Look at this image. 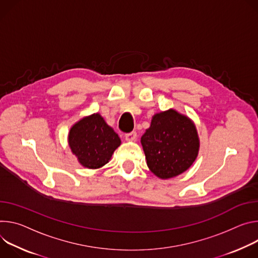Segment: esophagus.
<instances>
[{
  "label": "esophagus",
  "instance_id": "34e87169",
  "mask_svg": "<svg viewBox=\"0 0 258 258\" xmlns=\"http://www.w3.org/2000/svg\"><path fill=\"white\" fill-rule=\"evenodd\" d=\"M125 138H126L127 141H133V140H135V139L137 138V133H136L135 131H132V132H130V133H127V134L125 135Z\"/></svg>",
  "mask_w": 258,
  "mask_h": 258
}]
</instances>
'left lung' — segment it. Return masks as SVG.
Listing matches in <instances>:
<instances>
[{"mask_svg": "<svg viewBox=\"0 0 258 258\" xmlns=\"http://www.w3.org/2000/svg\"><path fill=\"white\" fill-rule=\"evenodd\" d=\"M148 167L162 178L175 177L195 162L199 138L194 123L174 109L155 114L141 137Z\"/></svg>", "mask_w": 258, "mask_h": 258, "instance_id": "8db88e82", "label": "left lung"}]
</instances>
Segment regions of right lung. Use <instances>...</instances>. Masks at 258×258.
<instances>
[{"label":"right lung","instance_id":"obj_1","mask_svg":"<svg viewBox=\"0 0 258 258\" xmlns=\"http://www.w3.org/2000/svg\"><path fill=\"white\" fill-rule=\"evenodd\" d=\"M69 144L84 167L97 169L108 163L121 139L99 113H93L72 127Z\"/></svg>","mask_w":258,"mask_h":258}]
</instances>
